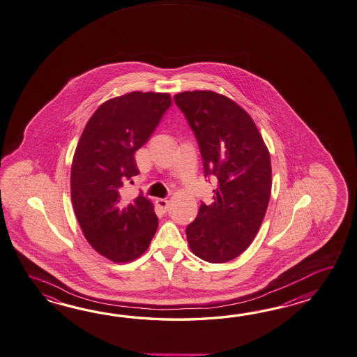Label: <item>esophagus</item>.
<instances>
[{
    "label": "esophagus",
    "instance_id": "esophagus-1",
    "mask_svg": "<svg viewBox=\"0 0 357 357\" xmlns=\"http://www.w3.org/2000/svg\"><path fill=\"white\" fill-rule=\"evenodd\" d=\"M156 204H158V206H159L164 213H167V210H169V201H167V199L159 198V199L156 201Z\"/></svg>",
    "mask_w": 357,
    "mask_h": 357
}]
</instances>
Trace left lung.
<instances>
[{
    "instance_id": "obj_1",
    "label": "left lung",
    "mask_w": 357,
    "mask_h": 357,
    "mask_svg": "<svg viewBox=\"0 0 357 357\" xmlns=\"http://www.w3.org/2000/svg\"><path fill=\"white\" fill-rule=\"evenodd\" d=\"M174 102L197 139L205 178L216 184L213 202H201L185 229L188 245L205 261H230L252 243L269 205V151L252 118L228 97L187 91Z\"/></svg>"
}]
</instances>
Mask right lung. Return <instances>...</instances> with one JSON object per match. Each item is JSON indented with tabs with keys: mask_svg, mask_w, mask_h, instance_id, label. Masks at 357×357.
Listing matches in <instances>:
<instances>
[{
	"mask_svg": "<svg viewBox=\"0 0 357 357\" xmlns=\"http://www.w3.org/2000/svg\"><path fill=\"white\" fill-rule=\"evenodd\" d=\"M172 105L167 93L130 92L102 103L88 120L74 153L73 208L89 245L114 262L139 257L159 219L147 198L124 202L121 187L138 175L135 151Z\"/></svg>",
	"mask_w": 357,
	"mask_h": 357,
	"instance_id": "add662e5",
	"label": "right lung"
}]
</instances>
